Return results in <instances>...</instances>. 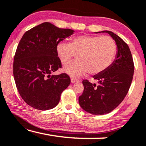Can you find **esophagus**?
<instances>
[{
  "label": "esophagus",
  "mask_w": 146,
  "mask_h": 146,
  "mask_svg": "<svg viewBox=\"0 0 146 146\" xmlns=\"http://www.w3.org/2000/svg\"><path fill=\"white\" fill-rule=\"evenodd\" d=\"M78 81V80L74 78H71V82L72 83H75V82H77Z\"/></svg>",
  "instance_id": "1"
}]
</instances>
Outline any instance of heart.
I'll list each match as a JSON object with an SVG mask.
<instances>
[{"mask_svg":"<svg viewBox=\"0 0 146 146\" xmlns=\"http://www.w3.org/2000/svg\"><path fill=\"white\" fill-rule=\"evenodd\" d=\"M117 52L115 42L110 36L80 35L73 38L70 44L60 42L56 52L63 65L68 64L76 55L78 60L64 68L72 76L99 74L104 72L114 59Z\"/></svg>","mask_w":146,"mask_h":146,"instance_id":"obj_1","label":"heart"}]
</instances>
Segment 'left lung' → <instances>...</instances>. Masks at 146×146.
I'll list each match as a JSON object with an SVG mask.
<instances>
[{"label": "left lung", "instance_id": "1", "mask_svg": "<svg viewBox=\"0 0 146 146\" xmlns=\"http://www.w3.org/2000/svg\"><path fill=\"white\" fill-rule=\"evenodd\" d=\"M108 33L116 43L117 52L115 60L94 79L97 84L84 80V91L79 97V104L84 110L94 115L110 113L123 100L130 88L134 72L132 56L126 43L111 31Z\"/></svg>", "mask_w": 146, "mask_h": 146}]
</instances>
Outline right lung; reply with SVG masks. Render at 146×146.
Here are the masks:
<instances>
[{
	"label": "right lung",
	"mask_w": 146,
	"mask_h": 146,
	"mask_svg": "<svg viewBox=\"0 0 146 146\" xmlns=\"http://www.w3.org/2000/svg\"><path fill=\"white\" fill-rule=\"evenodd\" d=\"M74 32L46 22L24 34L14 57L13 75L20 95L30 106L40 110L53 108L70 84L66 73L51 74L62 68L58 44Z\"/></svg>",
	"instance_id": "obj_1"
}]
</instances>
